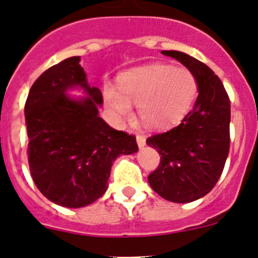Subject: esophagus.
<instances>
[{
  "label": "esophagus",
  "instance_id": "1",
  "mask_svg": "<svg viewBox=\"0 0 258 258\" xmlns=\"http://www.w3.org/2000/svg\"><path fill=\"white\" fill-rule=\"evenodd\" d=\"M136 141H137V145H139L140 148L145 147V145H146V136H145V135H137Z\"/></svg>",
  "mask_w": 258,
  "mask_h": 258
}]
</instances>
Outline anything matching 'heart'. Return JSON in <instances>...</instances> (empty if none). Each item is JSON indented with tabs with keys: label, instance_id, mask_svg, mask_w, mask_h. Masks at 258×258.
Segmentation results:
<instances>
[{
	"label": "heart",
	"instance_id": "obj_1",
	"mask_svg": "<svg viewBox=\"0 0 258 258\" xmlns=\"http://www.w3.org/2000/svg\"><path fill=\"white\" fill-rule=\"evenodd\" d=\"M119 91L103 88L106 105L118 122L130 119L132 106H139L141 121L151 128H166L188 112L197 95V81L184 69L151 64L127 72L119 79Z\"/></svg>",
	"mask_w": 258,
	"mask_h": 258
}]
</instances>
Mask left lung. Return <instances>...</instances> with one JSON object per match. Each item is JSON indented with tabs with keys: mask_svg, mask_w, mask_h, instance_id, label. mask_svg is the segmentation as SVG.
I'll return each instance as SVG.
<instances>
[{
	"mask_svg": "<svg viewBox=\"0 0 258 258\" xmlns=\"http://www.w3.org/2000/svg\"><path fill=\"white\" fill-rule=\"evenodd\" d=\"M189 70L199 96L178 126L148 137L147 145L161 156L148 175L153 191L171 202L196 201L215 187L230 150V98L209 66L179 51H162Z\"/></svg>",
	"mask_w": 258,
	"mask_h": 258,
	"instance_id": "obj_1",
	"label": "left lung"
}]
</instances>
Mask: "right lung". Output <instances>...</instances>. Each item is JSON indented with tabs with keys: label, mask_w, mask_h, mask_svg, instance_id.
<instances>
[{
	"label": "right lung",
	"mask_w": 258,
	"mask_h": 258,
	"mask_svg": "<svg viewBox=\"0 0 258 258\" xmlns=\"http://www.w3.org/2000/svg\"><path fill=\"white\" fill-rule=\"evenodd\" d=\"M77 85L88 98L66 95ZM102 102L101 91L87 83L80 56L49 67L31 87L25 105L28 165L37 188L53 204L79 209L95 202L107 189L113 161L139 150L134 135L98 116Z\"/></svg>",
	"instance_id": "right-lung-1"
}]
</instances>
